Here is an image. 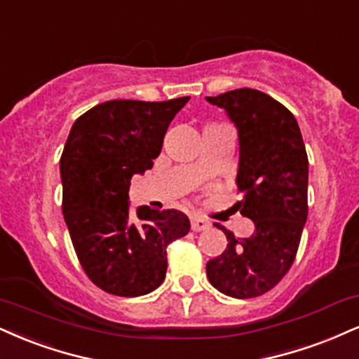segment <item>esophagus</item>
<instances>
[{
  "label": "esophagus",
  "instance_id": "obj_1",
  "mask_svg": "<svg viewBox=\"0 0 359 359\" xmlns=\"http://www.w3.org/2000/svg\"><path fill=\"white\" fill-rule=\"evenodd\" d=\"M191 227H192V231L201 232V231H207V229L210 227V224L207 222L205 219H201V217H192V219H191Z\"/></svg>",
  "mask_w": 359,
  "mask_h": 359
}]
</instances>
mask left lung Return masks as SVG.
Instances as JSON below:
<instances>
[{"instance_id": "1", "label": "left lung", "mask_w": 359, "mask_h": 359, "mask_svg": "<svg viewBox=\"0 0 359 359\" xmlns=\"http://www.w3.org/2000/svg\"><path fill=\"white\" fill-rule=\"evenodd\" d=\"M221 107L239 133L237 202L254 222L252 236L236 239L207 262L210 284L226 296L248 299L271 291L294 262L308 219V154L294 115L252 88L205 97Z\"/></svg>"}]
</instances>
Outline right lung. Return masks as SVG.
Listing matches in <instances>:
<instances>
[{
    "label": "right lung",
    "mask_w": 359,
    "mask_h": 359,
    "mask_svg": "<svg viewBox=\"0 0 359 359\" xmlns=\"http://www.w3.org/2000/svg\"><path fill=\"white\" fill-rule=\"evenodd\" d=\"M191 97L110 100L73 123L60 158L63 217L85 274L109 294L144 296L165 279L167 245L191 229L175 209L128 210L135 174L152 168L174 116Z\"/></svg>",
    "instance_id": "right-lung-1"
}]
</instances>
